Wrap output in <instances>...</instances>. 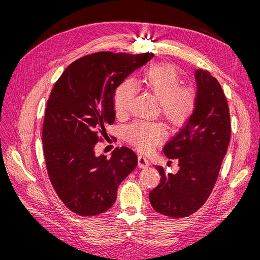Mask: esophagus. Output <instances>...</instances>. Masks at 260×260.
Masks as SVG:
<instances>
[{
  "label": "esophagus",
  "instance_id": "esophagus-1",
  "mask_svg": "<svg viewBox=\"0 0 260 260\" xmlns=\"http://www.w3.org/2000/svg\"><path fill=\"white\" fill-rule=\"evenodd\" d=\"M138 161H139V167H140V168H146V167L149 166L148 159L146 158L145 156H143V155H140V156L138 157Z\"/></svg>",
  "mask_w": 260,
  "mask_h": 260
}]
</instances>
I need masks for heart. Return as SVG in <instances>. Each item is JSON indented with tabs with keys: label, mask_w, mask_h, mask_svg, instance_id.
<instances>
[{
	"label": "heart",
	"mask_w": 260,
	"mask_h": 260,
	"mask_svg": "<svg viewBox=\"0 0 260 260\" xmlns=\"http://www.w3.org/2000/svg\"><path fill=\"white\" fill-rule=\"evenodd\" d=\"M143 82L147 90L160 102L162 115L174 124L183 123L195 108L196 96L191 88L182 85L178 70L171 65H154L145 73ZM136 94L132 80L123 81L116 89L114 106L118 114L129 109ZM164 136V128L159 123L138 120L127 129V137L138 148L149 152Z\"/></svg>",
	"instance_id": "1"
}]
</instances>
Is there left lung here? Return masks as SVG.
I'll return each instance as SVG.
<instances>
[{
	"label": "left lung",
	"mask_w": 260,
	"mask_h": 260,
	"mask_svg": "<svg viewBox=\"0 0 260 260\" xmlns=\"http://www.w3.org/2000/svg\"><path fill=\"white\" fill-rule=\"evenodd\" d=\"M194 76V112L162 148L168 158L178 160L179 170L170 174L156 166L160 182L148 196L157 212L171 218L186 217L203 206L230 142V113L221 85L206 70L196 69Z\"/></svg>",
	"instance_id": "obj_1"
}]
</instances>
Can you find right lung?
I'll use <instances>...</instances> for the list:
<instances>
[{"mask_svg": "<svg viewBox=\"0 0 260 260\" xmlns=\"http://www.w3.org/2000/svg\"><path fill=\"white\" fill-rule=\"evenodd\" d=\"M152 53L100 52L72 62L61 74L46 104L42 131L46 168L61 202L81 216L111 208L118 186L138 165L127 146L107 159L95 154L100 136L115 121L116 89Z\"/></svg>", "mask_w": 260, "mask_h": 260, "instance_id": "add662e5", "label": "right lung"}]
</instances>
